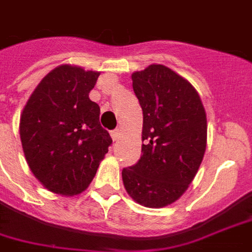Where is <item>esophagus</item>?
I'll use <instances>...</instances> for the list:
<instances>
[{
  "mask_svg": "<svg viewBox=\"0 0 252 252\" xmlns=\"http://www.w3.org/2000/svg\"><path fill=\"white\" fill-rule=\"evenodd\" d=\"M111 136L112 139L116 141L117 139H119V129H113V131H111Z\"/></svg>",
  "mask_w": 252,
  "mask_h": 252,
  "instance_id": "1",
  "label": "esophagus"
}]
</instances>
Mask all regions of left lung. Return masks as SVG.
Here are the masks:
<instances>
[{
	"label": "left lung",
	"mask_w": 252,
	"mask_h": 252,
	"mask_svg": "<svg viewBox=\"0 0 252 252\" xmlns=\"http://www.w3.org/2000/svg\"><path fill=\"white\" fill-rule=\"evenodd\" d=\"M143 109L140 160L123 169L128 195L160 208L176 202L195 178L207 145V116L189 81L164 65L132 74Z\"/></svg>",
	"instance_id": "left-lung-1"
}]
</instances>
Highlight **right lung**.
Returning a JSON list of instances; mask_svg holds the SVG:
<instances>
[{"label": "right lung", "mask_w": 252, "mask_h": 252, "mask_svg": "<svg viewBox=\"0 0 252 252\" xmlns=\"http://www.w3.org/2000/svg\"><path fill=\"white\" fill-rule=\"evenodd\" d=\"M100 72L74 65L50 70L33 91L20 119L29 168L46 189L79 195L88 188L112 139L89 98Z\"/></svg>", "instance_id": "obj_1"}]
</instances>
